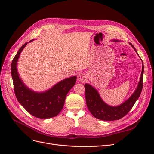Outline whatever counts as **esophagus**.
<instances>
[{
	"mask_svg": "<svg viewBox=\"0 0 154 154\" xmlns=\"http://www.w3.org/2000/svg\"><path fill=\"white\" fill-rule=\"evenodd\" d=\"M77 79L80 82H84L86 81L87 77L84 74H79V75L77 77Z\"/></svg>",
	"mask_w": 154,
	"mask_h": 154,
	"instance_id": "34e87169",
	"label": "esophagus"
}]
</instances>
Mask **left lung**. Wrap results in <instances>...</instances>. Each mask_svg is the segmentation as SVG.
Here are the masks:
<instances>
[{"label":"left lung","mask_w":154,"mask_h":154,"mask_svg":"<svg viewBox=\"0 0 154 154\" xmlns=\"http://www.w3.org/2000/svg\"><path fill=\"white\" fill-rule=\"evenodd\" d=\"M112 41L118 42V40H113ZM130 44L137 53L134 45L131 43ZM143 69V64H142L140 81L134 93L125 102L117 107L110 106L106 104L102 100L95 88L89 84H85L84 87L85 90L86 103L87 108L91 114L95 118L105 121L119 120L127 114L134 106L137 100L139 99L142 91Z\"/></svg>","instance_id":"left-lung-1"}]
</instances>
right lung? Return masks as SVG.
I'll list each match as a JSON object with an SVG mask.
<instances>
[{
	"mask_svg": "<svg viewBox=\"0 0 154 154\" xmlns=\"http://www.w3.org/2000/svg\"><path fill=\"white\" fill-rule=\"evenodd\" d=\"M32 41V40L30 42ZM24 44L14 57L11 64V74L14 92L18 102L29 114L39 119H49L57 116L63 109L66 95L75 84L77 77L65 79L44 92H35L23 83L19 76L17 62L26 46Z\"/></svg>",
	"mask_w": 154,
	"mask_h": 154,
	"instance_id": "right-lung-1",
	"label": "right lung"
}]
</instances>
